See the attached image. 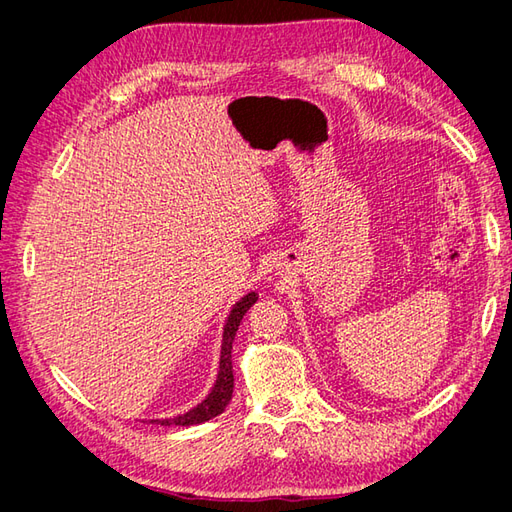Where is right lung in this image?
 Here are the masks:
<instances>
[{"label": "right lung", "instance_id": "add662e5", "mask_svg": "<svg viewBox=\"0 0 512 512\" xmlns=\"http://www.w3.org/2000/svg\"><path fill=\"white\" fill-rule=\"evenodd\" d=\"M258 301V294L250 292L232 307V312L226 320L224 327V335H222V356H220V371H218V380H215L211 393L207 395V399L200 401L196 408H192L190 412H185L181 416L175 418H164V421H151L156 425H179V427H190V425H200L205 421H211L218 414L224 412V408L228 406V401L232 399V389H235V378H232V342H235V335L239 324L245 316L247 309H250L254 303Z\"/></svg>", "mask_w": 512, "mask_h": 512}]
</instances>
